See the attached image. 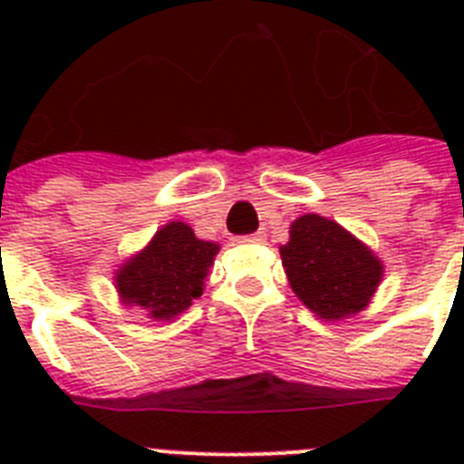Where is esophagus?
Returning <instances> with one entry per match:
<instances>
[{
	"instance_id": "34e87169",
	"label": "esophagus",
	"mask_w": 464,
	"mask_h": 464,
	"mask_svg": "<svg viewBox=\"0 0 464 464\" xmlns=\"http://www.w3.org/2000/svg\"><path fill=\"white\" fill-rule=\"evenodd\" d=\"M239 241H244V244H256V241H265V232H253V235H244V237H239Z\"/></svg>"
}]
</instances>
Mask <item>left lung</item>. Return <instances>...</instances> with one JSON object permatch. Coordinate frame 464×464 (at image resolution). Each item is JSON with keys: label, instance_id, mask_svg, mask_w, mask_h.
<instances>
[{"label": "left lung", "instance_id": "left-lung-1", "mask_svg": "<svg viewBox=\"0 0 464 464\" xmlns=\"http://www.w3.org/2000/svg\"><path fill=\"white\" fill-rule=\"evenodd\" d=\"M278 251L293 293L327 321L362 311L383 278L379 257L318 213L299 216L290 225V241Z\"/></svg>", "mask_w": 464, "mask_h": 464}]
</instances>
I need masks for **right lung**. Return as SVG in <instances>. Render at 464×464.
<instances>
[{
    "label": "right lung",
    "mask_w": 464,
    "mask_h": 464,
    "mask_svg": "<svg viewBox=\"0 0 464 464\" xmlns=\"http://www.w3.org/2000/svg\"><path fill=\"white\" fill-rule=\"evenodd\" d=\"M218 248L213 241L197 239L190 225L167 223L116 272L121 302L146 309L155 321H171L202 295Z\"/></svg>",
    "instance_id": "1"
}]
</instances>
